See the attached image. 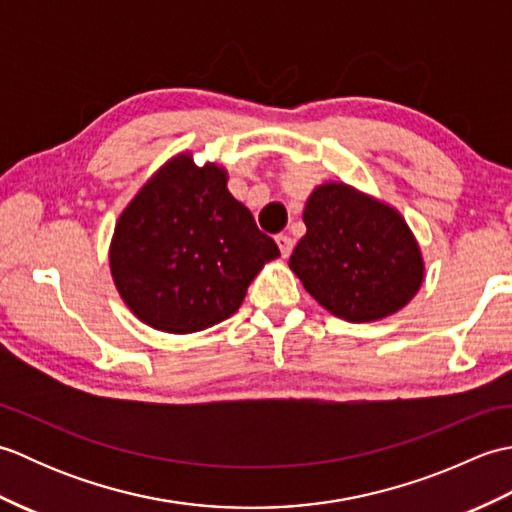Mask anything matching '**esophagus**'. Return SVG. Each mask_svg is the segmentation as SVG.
Instances as JSON below:
<instances>
[{
	"mask_svg": "<svg viewBox=\"0 0 512 512\" xmlns=\"http://www.w3.org/2000/svg\"><path fill=\"white\" fill-rule=\"evenodd\" d=\"M275 242H277V246H279V250H281V257H290L292 246H295V242H292V239H290L288 235H277Z\"/></svg>",
	"mask_w": 512,
	"mask_h": 512,
	"instance_id": "esophagus-1",
	"label": "esophagus"
}]
</instances>
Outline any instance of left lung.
Returning a JSON list of instances; mask_svg holds the SVG:
<instances>
[{
  "label": "left lung",
  "instance_id": "left-lung-1",
  "mask_svg": "<svg viewBox=\"0 0 512 512\" xmlns=\"http://www.w3.org/2000/svg\"><path fill=\"white\" fill-rule=\"evenodd\" d=\"M303 222L306 235L288 266L334 317L378 321L416 297L424 259L394 206L345 182H323L310 193Z\"/></svg>",
  "mask_w": 512,
  "mask_h": 512
}]
</instances>
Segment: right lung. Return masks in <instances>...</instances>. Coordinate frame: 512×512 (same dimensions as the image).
<instances>
[{
	"instance_id": "add662e5",
	"label": "right lung",
	"mask_w": 512,
	"mask_h": 512,
	"mask_svg": "<svg viewBox=\"0 0 512 512\" xmlns=\"http://www.w3.org/2000/svg\"><path fill=\"white\" fill-rule=\"evenodd\" d=\"M217 162L169 158L125 206L110 244L118 295L149 328L191 334L237 312L277 244L226 189Z\"/></svg>"
}]
</instances>
